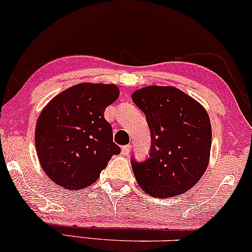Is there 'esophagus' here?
I'll use <instances>...</instances> for the list:
<instances>
[{
	"mask_svg": "<svg viewBox=\"0 0 252 252\" xmlns=\"http://www.w3.org/2000/svg\"><path fill=\"white\" fill-rule=\"evenodd\" d=\"M131 151V145H126L122 148V155L123 156H128Z\"/></svg>",
	"mask_w": 252,
	"mask_h": 252,
	"instance_id": "obj_1",
	"label": "esophagus"
}]
</instances>
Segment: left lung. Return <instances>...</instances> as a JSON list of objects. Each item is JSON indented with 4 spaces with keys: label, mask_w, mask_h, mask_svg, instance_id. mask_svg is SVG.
I'll list each match as a JSON object with an SVG mask.
<instances>
[{
    "label": "left lung",
    "mask_w": 252,
    "mask_h": 252,
    "mask_svg": "<svg viewBox=\"0 0 252 252\" xmlns=\"http://www.w3.org/2000/svg\"><path fill=\"white\" fill-rule=\"evenodd\" d=\"M151 132L150 157L131 159L141 189L155 197L180 195L192 189L209 163L212 126L205 108L180 89L148 86L132 93Z\"/></svg>",
    "instance_id": "1"
}]
</instances>
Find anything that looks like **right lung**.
<instances>
[{
  "label": "right lung",
  "mask_w": 252,
  "mask_h": 252,
  "mask_svg": "<svg viewBox=\"0 0 252 252\" xmlns=\"http://www.w3.org/2000/svg\"><path fill=\"white\" fill-rule=\"evenodd\" d=\"M115 85L82 82L53 97L41 110L34 142L40 166L63 189H82L100 177L121 149L104 109L116 101Z\"/></svg>",
  "instance_id": "obj_1"
}]
</instances>
